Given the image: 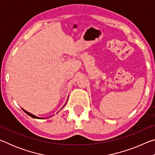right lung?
Listing matches in <instances>:
<instances>
[{"label": "right lung", "instance_id": "right-lung-1", "mask_svg": "<svg viewBox=\"0 0 155 155\" xmlns=\"http://www.w3.org/2000/svg\"><path fill=\"white\" fill-rule=\"evenodd\" d=\"M66 103H67V102H66ZM65 104H66V103H65ZM65 104H64V106L65 105ZM63 107H62V108H63ZM61 108V109H62ZM22 109L23 110V111H24L25 113H26V114H27V115H29V116H31V117H33V118H35V119H44V118H41V117H38V116H36V115H34L33 114H31V113H29V112H28V111H26V110H25V109H23L22 108Z\"/></svg>", "mask_w": 155, "mask_h": 155}]
</instances>
